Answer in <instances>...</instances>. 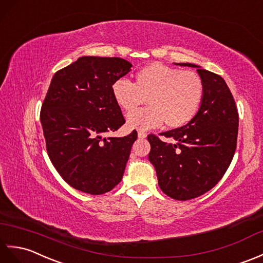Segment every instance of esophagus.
<instances>
[{"instance_id": "1", "label": "esophagus", "mask_w": 263, "mask_h": 263, "mask_svg": "<svg viewBox=\"0 0 263 263\" xmlns=\"http://www.w3.org/2000/svg\"><path fill=\"white\" fill-rule=\"evenodd\" d=\"M137 135H138V138H146V136H147V134L145 133V132H143V130H138V133H137Z\"/></svg>"}]
</instances>
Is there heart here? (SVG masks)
Segmentation results:
<instances>
[{"instance_id":"obj_1","label":"heart","mask_w":263,"mask_h":263,"mask_svg":"<svg viewBox=\"0 0 263 263\" xmlns=\"http://www.w3.org/2000/svg\"><path fill=\"white\" fill-rule=\"evenodd\" d=\"M116 103L130 112L148 98L149 108L127 116V125L137 129L165 126L183 127L199 111L205 95L201 77L194 71L151 63L136 73V82L116 80L111 85Z\"/></svg>"}]
</instances>
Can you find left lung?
<instances>
[{
    "label": "left lung",
    "mask_w": 263,
    "mask_h": 263,
    "mask_svg": "<svg viewBox=\"0 0 263 263\" xmlns=\"http://www.w3.org/2000/svg\"><path fill=\"white\" fill-rule=\"evenodd\" d=\"M177 65L197 68L205 85L203 100L189 124L161 134L170 143L148 135V160L161 190L176 200H189L214 188L229 168L236 148L238 114L223 78L195 64Z\"/></svg>",
    "instance_id": "obj_1"
}]
</instances>
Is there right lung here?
Masks as SVG:
<instances>
[{
	"label": "right lung",
	"instance_id": "1",
	"mask_svg": "<svg viewBox=\"0 0 263 263\" xmlns=\"http://www.w3.org/2000/svg\"><path fill=\"white\" fill-rule=\"evenodd\" d=\"M130 67L119 57L83 56L51 79L40 121L52 165L74 189L102 195L124 176L137 132L125 137L102 135L125 124L111 85Z\"/></svg>",
	"mask_w": 263,
	"mask_h": 263
}]
</instances>
